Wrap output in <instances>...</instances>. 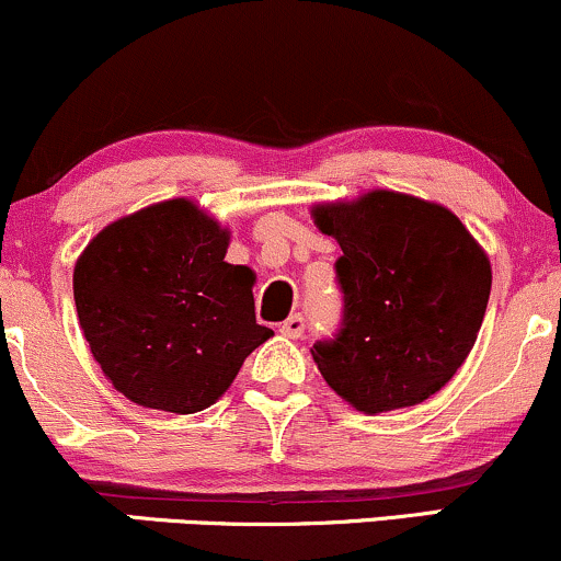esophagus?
Masks as SVG:
<instances>
[{
    "instance_id": "obj_1",
    "label": "esophagus",
    "mask_w": 561,
    "mask_h": 561,
    "mask_svg": "<svg viewBox=\"0 0 561 561\" xmlns=\"http://www.w3.org/2000/svg\"><path fill=\"white\" fill-rule=\"evenodd\" d=\"M279 332L285 334V337H293V340L302 337V332H306V319H302V313H293V317L285 319V324L279 327Z\"/></svg>"
}]
</instances>
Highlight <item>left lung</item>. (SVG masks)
<instances>
[{"mask_svg":"<svg viewBox=\"0 0 561 561\" xmlns=\"http://www.w3.org/2000/svg\"><path fill=\"white\" fill-rule=\"evenodd\" d=\"M313 218L343 248V319L311 347L321 377L366 414L427 401L478 340L488 255L443 205L388 190L319 205Z\"/></svg>","mask_w":561,"mask_h":561,"instance_id":"1","label":"left lung"}]
</instances>
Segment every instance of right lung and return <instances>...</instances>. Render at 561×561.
<instances>
[{"instance_id": "obj_1", "label": "right lung", "mask_w": 561, "mask_h": 561, "mask_svg": "<svg viewBox=\"0 0 561 561\" xmlns=\"http://www.w3.org/2000/svg\"><path fill=\"white\" fill-rule=\"evenodd\" d=\"M229 234L190 199L121 218L73 272L83 337L128 401L195 414L272 337L255 324L253 272L224 261Z\"/></svg>"}]
</instances>
